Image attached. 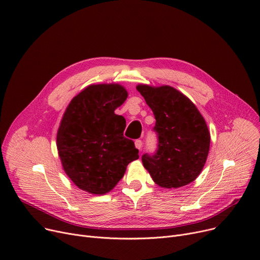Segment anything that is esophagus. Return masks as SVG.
Returning <instances> with one entry per match:
<instances>
[{
    "instance_id": "1",
    "label": "esophagus",
    "mask_w": 260,
    "mask_h": 260,
    "mask_svg": "<svg viewBox=\"0 0 260 260\" xmlns=\"http://www.w3.org/2000/svg\"><path fill=\"white\" fill-rule=\"evenodd\" d=\"M135 146L137 147L138 149H141V147H142V140H140V139H137L135 141Z\"/></svg>"
}]
</instances>
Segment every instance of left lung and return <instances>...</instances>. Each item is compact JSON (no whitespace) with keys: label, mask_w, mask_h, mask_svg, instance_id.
Returning <instances> with one entry per match:
<instances>
[{"label":"left lung","mask_w":260,"mask_h":260,"mask_svg":"<svg viewBox=\"0 0 260 260\" xmlns=\"http://www.w3.org/2000/svg\"><path fill=\"white\" fill-rule=\"evenodd\" d=\"M137 90L154 113L158 148L142 155L144 168L153 180L166 188L194 181L202 171L210 149V132L197 107L172 86L140 84Z\"/></svg>","instance_id":"8db88e82"}]
</instances>
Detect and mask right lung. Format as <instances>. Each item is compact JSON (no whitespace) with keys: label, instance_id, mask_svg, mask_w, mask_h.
<instances>
[{"label":"right lung","instance_id":"obj_1","mask_svg":"<svg viewBox=\"0 0 260 260\" xmlns=\"http://www.w3.org/2000/svg\"><path fill=\"white\" fill-rule=\"evenodd\" d=\"M127 98L119 84L89 85L67 106L57 134L63 169L81 189L94 195L112 190L128 163L139 158L123 136L126 121L115 109Z\"/></svg>","mask_w":260,"mask_h":260}]
</instances>
